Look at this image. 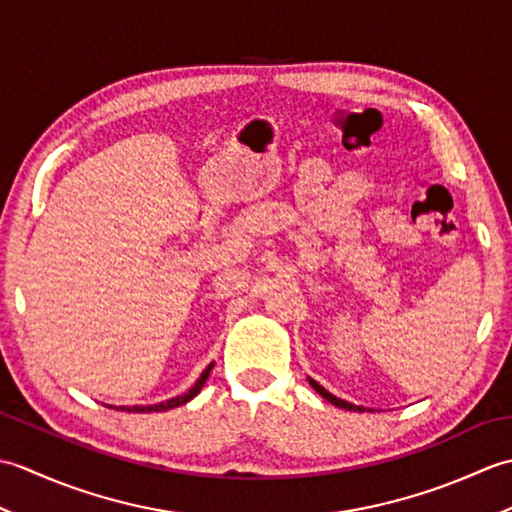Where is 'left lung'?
Masks as SVG:
<instances>
[{
	"instance_id": "obj_1",
	"label": "left lung",
	"mask_w": 512,
	"mask_h": 512,
	"mask_svg": "<svg viewBox=\"0 0 512 512\" xmlns=\"http://www.w3.org/2000/svg\"><path fill=\"white\" fill-rule=\"evenodd\" d=\"M308 383H310V387L317 391L319 396H323L325 400L328 402H332L334 407H339V409H347V411H372V409H367V407H361V405H354V402H347V400H343V398H336L334 394H330L328 389H325L323 385H319L317 380H312V378H308Z\"/></svg>"
}]
</instances>
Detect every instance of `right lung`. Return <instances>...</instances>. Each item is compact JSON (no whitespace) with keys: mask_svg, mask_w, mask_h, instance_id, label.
I'll return each mask as SVG.
<instances>
[{"mask_svg":"<svg viewBox=\"0 0 512 512\" xmlns=\"http://www.w3.org/2000/svg\"><path fill=\"white\" fill-rule=\"evenodd\" d=\"M211 369H213V363L204 369V372L200 374V378L195 380V385H193L189 391H184V394H180V396H176V398H169V400H165V402H158V405H134V407H114V405H107V407L121 409V411H132V413H151V411H167V409H173V407L187 405L189 400H193L195 396L200 394L204 383H206V378H209V374H211Z\"/></svg>","mask_w":512,"mask_h":512,"instance_id":"right-lung-1","label":"right lung"}]
</instances>
